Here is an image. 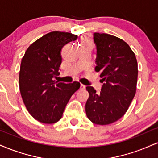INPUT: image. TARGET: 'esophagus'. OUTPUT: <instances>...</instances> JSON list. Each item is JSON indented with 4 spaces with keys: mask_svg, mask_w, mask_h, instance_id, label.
Returning <instances> with one entry per match:
<instances>
[{
    "mask_svg": "<svg viewBox=\"0 0 158 158\" xmlns=\"http://www.w3.org/2000/svg\"><path fill=\"white\" fill-rule=\"evenodd\" d=\"M85 89V85L81 84L80 85V90H84Z\"/></svg>",
    "mask_w": 158,
    "mask_h": 158,
    "instance_id": "34e87169",
    "label": "esophagus"
}]
</instances>
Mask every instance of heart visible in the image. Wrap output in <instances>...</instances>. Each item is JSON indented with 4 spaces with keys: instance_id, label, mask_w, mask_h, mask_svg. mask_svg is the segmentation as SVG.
I'll use <instances>...</instances> for the list:
<instances>
[{
    "instance_id": "obj_1",
    "label": "heart",
    "mask_w": 158,
    "mask_h": 158,
    "mask_svg": "<svg viewBox=\"0 0 158 158\" xmlns=\"http://www.w3.org/2000/svg\"><path fill=\"white\" fill-rule=\"evenodd\" d=\"M88 42H90L89 40L88 39H85L82 40V41H81V44H84V43H88Z\"/></svg>"
}]
</instances>
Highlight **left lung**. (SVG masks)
<instances>
[{
  "label": "left lung",
  "instance_id": "obj_1",
  "mask_svg": "<svg viewBox=\"0 0 158 158\" xmlns=\"http://www.w3.org/2000/svg\"><path fill=\"white\" fill-rule=\"evenodd\" d=\"M95 70L100 73L101 92L87 86L89 97L85 104L88 118L97 125H108L126 114L137 88V61L129 45L119 38L95 32Z\"/></svg>",
  "mask_w": 158,
  "mask_h": 158
}]
</instances>
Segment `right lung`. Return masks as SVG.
<instances>
[{
	"instance_id": "add662e5",
	"label": "right lung",
	"mask_w": 158,
	"mask_h": 158,
	"mask_svg": "<svg viewBox=\"0 0 158 158\" xmlns=\"http://www.w3.org/2000/svg\"><path fill=\"white\" fill-rule=\"evenodd\" d=\"M77 38L70 32H49L32 43L22 58L20 92L29 113L39 122H58L71 96L80 88L79 81L65 84L53 80L60 74L61 49Z\"/></svg>"
}]
</instances>
